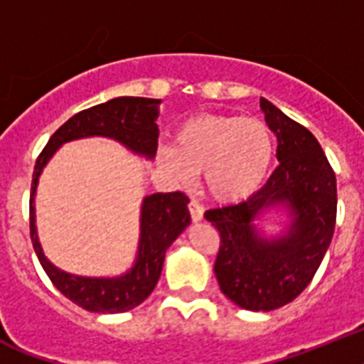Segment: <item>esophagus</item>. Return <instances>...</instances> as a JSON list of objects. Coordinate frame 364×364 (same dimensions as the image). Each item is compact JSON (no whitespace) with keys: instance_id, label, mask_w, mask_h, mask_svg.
Returning <instances> with one entry per match:
<instances>
[{"instance_id":"obj_1","label":"esophagus","mask_w":364,"mask_h":364,"mask_svg":"<svg viewBox=\"0 0 364 364\" xmlns=\"http://www.w3.org/2000/svg\"><path fill=\"white\" fill-rule=\"evenodd\" d=\"M188 210H191V218L194 221H201L203 220V207H201L198 201L192 200L191 203H188Z\"/></svg>"}]
</instances>
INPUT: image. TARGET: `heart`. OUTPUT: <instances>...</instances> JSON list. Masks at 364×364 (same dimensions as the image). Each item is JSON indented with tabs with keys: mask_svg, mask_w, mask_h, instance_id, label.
Instances as JSON below:
<instances>
[{
	"mask_svg": "<svg viewBox=\"0 0 364 364\" xmlns=\"http://www.w3.org/2000/svg\"><path fill=\"white\" fill-rule=\"evenodd\" d=\"M273 156V135L260 119L201 113L179 126L173 146L159 151V164L179 181L203 173L210 198L235 203L260 188Z\"/></svg>",
	"mask_w": 364,
	"mask_h": 364,
	"instance_id": "1",
	"label": "heart"
}]
</instances>
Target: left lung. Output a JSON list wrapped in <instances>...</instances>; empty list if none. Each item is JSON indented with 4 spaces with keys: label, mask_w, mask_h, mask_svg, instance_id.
I'll use <instances>...</instances> for the list:
<instances>
[{
    "label": "left lung",
    "mask_w": 364,
    "mask_h": 364,
    "mask_svg": "<svg viewBox=\"0 0 364 364\" xmlns=\"http://www.w3.org/2000/svg\"><path fill=\"white\" fill-rule=\"evenodd\" d=\"M277 134L278 166L260 191L236 205L210 208L205 218L220 230L214 273L223 295L240 308L271 311L295 300L317 273L337 218V181L315 135L262 99ZM284 203L294 216L282 239L265 240L252 220Z\"/></svg>",
    "instance_id": "obj_1"
}]
</instances>
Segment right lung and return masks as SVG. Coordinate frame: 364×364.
<instances>
[{
  "instance_id": "1",
  "label": "right lung",
  "mask_w": 364,
  "mask_h": 364,
  "mask_svg": "<svg viewBox=\"0 0 364 364\" xmlns=\"http://www.w3.org/2000/svg\"><path fill=\"white\" fill-rule=\"evenodd\" d=\"M161 100L143 97H119L82 109L50 135L49 143L38 156L31 183V240L43 271L53 286L71 302L95 314H122L148 299L163 269L164 252L188 223V198L183 192H159L146 196L141 208V240L137 262L119 278H86L64 273L43 257L34 225V194L38 178L50 156L68 141L91 135L112 137L135 154L156 156L157 104Z\"/></svg>"
}]
</instances>
